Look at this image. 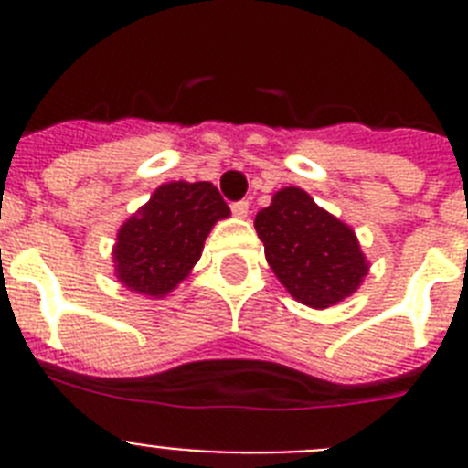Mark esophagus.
Listing matches in <instances>:
<instances>
[{"label":"esophagus","instance_id":"esophagus-1","mask_svg":"<svg viewBox=\"0 0 468 468\" xmlns=\"http://www.w3.org/2000/svg\"><path fill=\"white\" fill-rule=\"evenodd\" d=\"M231 213L237 215V218H246V215H248V201H246V198H241V201H234V204H231Z\"/></svg>","mask_w":468,"mask_h":468}]
</instances>
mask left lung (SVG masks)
I'll use <instances>...</instances> for the list:
<instances>
[{
	"instance_id": "obj_1",
	"label": "left lung",
	"mask_w": 468,
	"mask_h": 468,
	"mask_svg": "<svg viewBox=\"0 0 468 468\" xmlns=\"http://www.w3.org/2000/svg\"><path fill=\"white\" fill-rule=\"evenodd\" d=\"M267 262L292 297L325 309L349 297L367 274L356 234L318 208L300 187H285L255 215Z\"/></svg>"
}]
</instances>
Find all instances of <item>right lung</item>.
I'll return each mask as SVG.
<instances>
[{
    "mask_svg": "<svg viewBox=\"0 0 468 468\" xmlns=\"http://www.w3.org/2000/svg\"><path fill=\"white\" fill-rule=\"evenodd\" d=\"M227 215L229 206L213 183L161 185L119 229V281L143 295H166L189 274L208 231Z\"/></svg>",
    "mask_w": 468,
    "mask_h": 468,
    "instance_id": "1",
    "label": "right lung"
}]
</instances>
